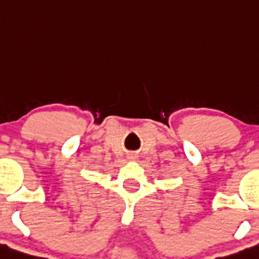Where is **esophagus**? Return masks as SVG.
<instances>
[{
    "label": "esophagus",
    "mask_w": 259,
    "mask_h": 259,
    "mask_svg": "<svg viewBox=\"0 0 259 259\" xmlns=\"http://www.w3.org/2000/svg\"><path fill=\"white\" fill-rule=\"evenodd\" d=\"M129 159H132V160H136V159H138V155L134 154V153H132V154L129 155Z\"/></svg>",
    "instance_id": "1"
}]
</instances>
